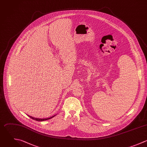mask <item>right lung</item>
Returning <instances> with one entry per match:
<instances>
[{
  "label": "right lung",
  "instance_id": "obj_1",
  "mask_svg": "<svg viewBox=\"0 0 147 147\" xmlns=\"http://www.w3.org/2000/svg\"><path fill=\"white\" fill-rule=\"evenodd\" d=\"M55 116V115H54V116H52V117H51L47 118V119H38V118H34V117H32L30 116H28H28H29L31 119H33V120H34L38 121H45V120H49V119H50L53 118V117H54Z\"/></svg>",
  "mask_w": 147,
  "mask_h": 147
}]
</instances>
